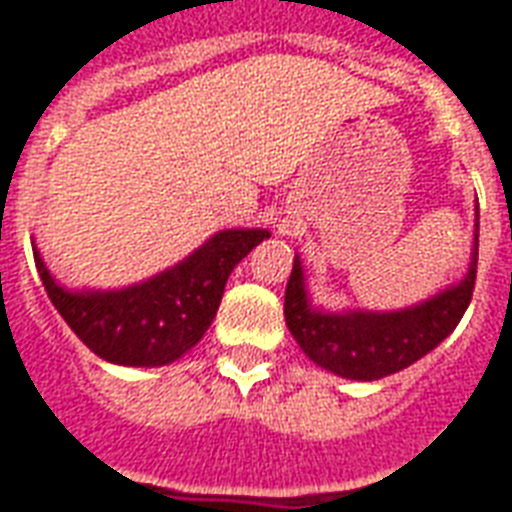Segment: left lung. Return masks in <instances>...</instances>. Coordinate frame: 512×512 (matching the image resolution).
I'll return each mask as SVG.
<instances>
[{
  "label": "left lung",
  "mask_w": 512,
  "mask_h": 512,
  "mask_svg": "<svg viewBox=\"0 0 512 512\" xmlns=\"http://www.w3.org/2000/svg\"><path fill=\"white\" fill-rule=\"evenodd\" d=\"M477 231L480 220L475 223V251L464 281L414 308L390 313H324L311 308L297 256L283 300V316L294 341L313 363L343 379L374 382L409 368L453 333L472 302L477 278Z\"/></svg>",
  "instance_id": "8db88e82"
}]
</instances>
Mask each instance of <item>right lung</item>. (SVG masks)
<instances>
[{
  "mask_svg": "<svg viewBox=\"0 0 512 512\" xmlns=\"http://www.w3.org/2000/svg\"><path fill=\"white\" fill-rule=\"evenodd\" d=\"M267 229H226L171 270L114 292H67L35 251L40 281L67 327L117 365H169L204 338L231 270L267 240Z\"/></svg>",
  "mask_w": 512,
  "mask_h": 512,
  "instance_id": "obj_1",
  "label": "right lung"
}]
</instances>
